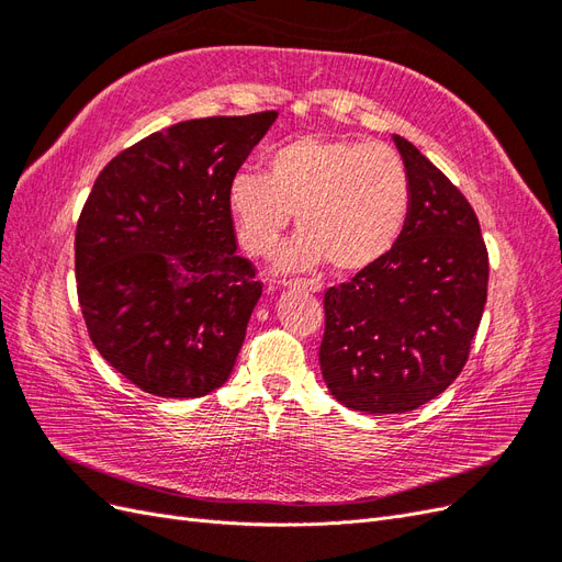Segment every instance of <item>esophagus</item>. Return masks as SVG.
Wrapping results in <instances>:
<instances>
[{
	"instance_id": "34e87169",
	"label": "esophagus",
	"mask_w": 562,
	"mask_h": 562,
	"mask_svg": "<svg viewBox=\"0 0 562 562\" xmlns=\"http://www.w3.org/2000/svg\"><path fill=\"white\" fill-rule=\"evenodd\" d=\"M285 288H291V291H307V293H321L323 285L318 281H285Z\"/></svg>"
}]
</instances>
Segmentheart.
<instances>
[{
  "mask_svg": "<svg viewBox=\"0 0 562 562\" xmlns=\"http://www.w3.org/2000/svg\"><path fill=\"white\" fill-rule=\"evenodd\" d=\"M236 234L252 255H269L297 213L283 271L330 262L368 269L396 246L411 211V178L391 147L304 135L269 157L265 173L239 171L227 190Z\"/></svg>",
  "mask_w": 562,
  "mask_h": 562,
  "instance_id": "b5f03b06",
  "label": "heart"
}]
</instances>
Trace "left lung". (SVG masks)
<instances>
[{
    "label": "left lung",
    "instance_id": "8db88e82",
    "mask_svg": "<svg viewBox=\"0 0 562 562\" xmlns=\"http://www.w3.org/2000/svg\"><path fill=\"white\" fill-rule=\"evenodd\" d=\"M411 211L396 246L323 297V380L351 411L396 415L462 372L487 300V250L464 194L401 135Z\"/></svg>",
    "mask_w": 562,
    "mask_h": 562
}]
</instances>
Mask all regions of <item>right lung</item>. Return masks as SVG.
Listing matches in <instances>:
<instances>
[{
  "label": "right lung",
  "mask_w": 562,
  "mask_h": 562,
  "mask_svg": "<svg viewBox=\"0 0 562 562\" xmlns=\"http://www.w3.org/2000/svg\"><path fill=\"white\" fill-rule=\"evenodd\" d=\"M279 112L147 135L100 171L75 236L77 293L100 356L151 396L223 386L262 295L236 255L229 182Z\"/></svg>",
  "instance_id": "right-lung-1"
}]
</instances>
